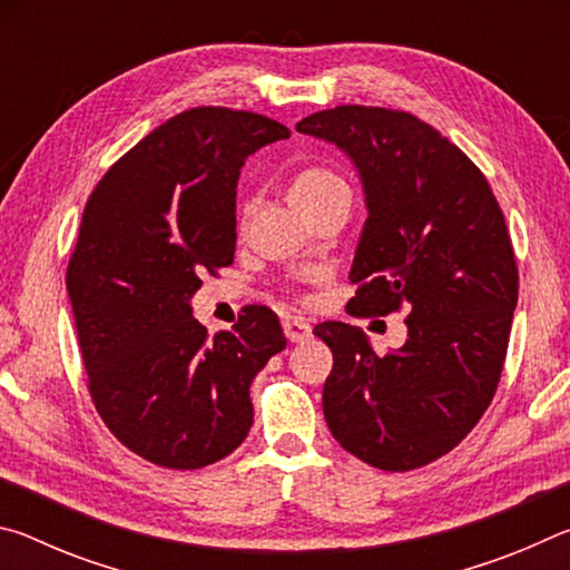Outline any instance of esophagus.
Here are the masks:
<instances>
[{"instance_id":"esophagus-1","label":"esophagus","mask_w":570,"mask_h":570,"mask_svg":"<svg viewBox=\"0 0 570 570\" xmlns=\"http://www.w3.org/2000/svg\"><path fill=\"white\" fill-rule=\"evenodd\" d=\"M284 334L288 342H304L312 336V326L304 320H284Z\"/></svg>"}]
</instances>
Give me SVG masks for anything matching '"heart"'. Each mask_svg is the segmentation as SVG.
Listing matches in <instances>:
<instances>
[{"instance_id":"heart-1","label":"heart","mask_w":570,"mask_h":570,"mask_svg":"<svg viewBox=\"0 0 570 570\" xmlns=\"http://www.w3.org/2000/svg\"><path fill=\"white\" fill-rule=\"evenodd\" d=\"M342 196H350V186H346V180L340 173L326 166L298 168L292 176V183H288V198H292V204L302 210L304 216L316 214V210ZM248 216L250 204H244V208H240V226H246Z\"/></svg>"}]
</instances>
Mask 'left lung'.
<instances>
[{"instance_id": "left-lung-1", "label": "left lung", "mask_w": 570, "mask_h": 570, "mask_svg": "<svg viewBox=\"0 0 570 570\" xmlns=\"http://www.w3.org/2000/svg\"><path fill=\"white\" fill-rule=\"evenodd\" d=\"M296 130L344 150L364 186L346 312H407V342L384 356L352 324L314 326L334 354L324 420L366 465H430L475 428L503 374L518 304L505 216L475 163L410 112L340 105Z\"/></svg>"}]
</instances>
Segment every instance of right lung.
I'll use <instances>...</instances> for the list:
<instances>
[{
  "instance_id": "1",
  "label": "right lung",
  "mask_w": 570,
  "mask_h": 570,
  "mask_svg": "<svg viewBox=\"0 0 570 570\" xmlns=\"http://www.w3.org/2000/svg\"><path fill=\"white\" fill-rule=\"evenodd\" d=\"M288 128L266 115L190 108L112 163L85 206L67 266L88 390L135 455L214 465L254 424L248 387L286 346L268 306L210 340L190 312L200 276L234 264L236 183Z\"/></svg>"
}]
</instances>
